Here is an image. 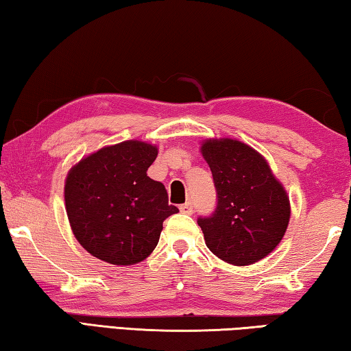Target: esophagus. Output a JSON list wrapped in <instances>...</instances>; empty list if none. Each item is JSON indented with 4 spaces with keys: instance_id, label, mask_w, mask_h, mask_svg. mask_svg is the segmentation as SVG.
Here are the masks:
<instances>
[{
    "instance_id": "obj_1",
    "label": "esophagus",
    "mask_w": 351,
    "mask_h": 351,
    "mask_svg": "<svg viewBox=\"0 0 351 351\" xmlns=\"http://www.w3.org/2000/svg\"><path fill=\"white\" fill-rule=\"evenodd\" d=\"M180 210L182 212V213H187V215H192L193 213V206H192V203H186V204H181L180 206Z\"/></svg>"
}]
</instances>
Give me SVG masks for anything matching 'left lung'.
<instances>
[{
	"mask_svg": "<svg viewBox=\"0 0 351 351\" xmlns=\"http://www.w3.org/2000/svg\"><path fill=\"white\" fill-rule=\"evenodd\" d=\"M201 153L218 195L213 215L198 218L206 246L229 265L257 263L287 232L291 217L287 190L265 156L245 142L206 139Z\"/></svg>",
	"mask_w": 351,
	"mask_h": 351,
	"instance_id": "obj_1",
	"label": "left lung"
}]
</instances>
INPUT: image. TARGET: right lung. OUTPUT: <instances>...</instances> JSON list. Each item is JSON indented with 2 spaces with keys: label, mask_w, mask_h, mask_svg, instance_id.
Instances as JSON below:
<instances>
[{
  "label": "right lung",
  "mask_w": 351,
  "mask_h": 351,
  "mask_svg": "<svg viewBox=\"0 0 351 351\" xmlns=\"http://www.w3.org/2000/svg\"><path fill=\"white\" fill-rule=\"evenodd\" d=\"M158 147L123 141L82 158L64 181V206L73 234L99 260L128 266L145 260L159 241L169 204L162 182L147 176Z\"/></svg>",
  "instance_id": "add662e5"
}]
</instances>
